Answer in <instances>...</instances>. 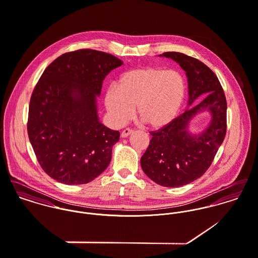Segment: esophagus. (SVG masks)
<instances>
[{
    "mask_svg": "<svg viewBox=\"0 0 258 258\" xmlns=\"http://www.w3.org/2000/svg\"><path fill=\"white\" fill-rule=\"evenodd\" d=\"M132 134H133V130H131V128H125V130L122 131L120 137L124 139V138H127V137H128L130 135H132Z\"/></svg>",
    "mask_w": 258,
    "mask_h": 258,
    "instance_id": "34e87169",
    "label": "esophagus"
}]
</instances>
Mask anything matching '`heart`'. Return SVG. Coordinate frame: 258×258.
<instances>
[{
	"mask_svg": "<svg viewBox=\"0 0 258 258\" xmlns=\"http://www.w3.org/2000/svg\"><path fill=\"white\" fill-rule=\"evenodd\" d=\"M187 81L177 70L142 67L123 72L117 86L105 94V106L113 122L122 125L132 118L135 108L148 125L160 130L178 116L187 97Z\"/></svg>",
	"mask_w": 258,
	"mask_h": 258,
	"instance_id": "b5f03b06",
	"label": "heart"
}]
</instances>
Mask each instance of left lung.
Instances as JSON below:
<instances>
[{
    "mask_svg": "<svg viewBox=\"0 0 258 258\" xmlns=\"http://www.w3.org/2000/svg\"><path fill=\"white\" fill-rule=\"evenodd\" d=\"M159 56L174 60L186 72L188 104L185 112L169 125L151 133L141 165L153 182L174 188L200 178L212 164L226 137L227 100L216 74L198 59L180 52ZM199 96L204 99L191 107ZM202 112L209 113L210 121L199 133H192L189 122Z\"/></svg>",
    "mask_w": 258,
    "mask_h": 258,
    "instance_id": "left-lung-1",
    "label": "left lung"
}]
</instances>
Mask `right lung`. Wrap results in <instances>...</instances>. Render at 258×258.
<instances>
[{"label": "right lung", "mask_w": 258, "mask_h": 258, "mask_svg": "<svg viewBox=\"0 0 258 258\" xmlns=\"http://www.w3.org/2000/svg\"><path fill=\"white\" fill-rule=\"evenodd\" d=\"M122 61L81 49L62 54L42 73L29 103L28 134L44 172L66 185L86 184L108 167L119 133L99 118L103 81Z\"/></svg>", "instance_id": "1"}]
</instances>
